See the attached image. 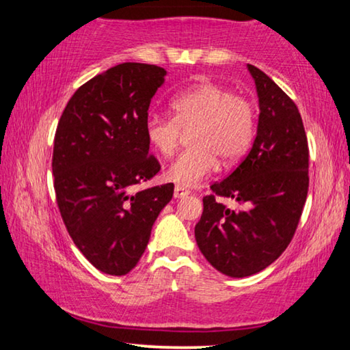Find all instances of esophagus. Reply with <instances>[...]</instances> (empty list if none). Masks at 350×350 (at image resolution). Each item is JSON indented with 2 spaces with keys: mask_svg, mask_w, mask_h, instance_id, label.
<instances>
[{
  "mask_svg": "<svg viewBox=\"0 0 350 350\" xmlns=\"http://www.w3.org/2000/svg\"><path fill=\"white\" fill-rule=\"evenodd\" d=\"M174 196H175L176 199L186 198V196H189V191H188V189H185V188H181V186H175V189H174Z\"/></svg>",
  "mask_w": 350,
  "mask_h": 350,
  "instance_id": "esophagus-1",
  "label": "esophagus"
}]
</instances>
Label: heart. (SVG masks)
<instances>
[{
  "mask_svg": "<svg viewBox=\"0 0 350 350\" xmlns=\"http://www.w3.org/2000/svg\"><path fill=\"white\" fill-rule=\"evenodd\" d=\"M174 118L150 116L145 135L152 150L169 157L180 145L183 131L191 132L193 148L172 162L167 180L194 188L224 164L237 161L250 146L255 132V109L247 98L215 83L189 85L170 100Z\"/></svg>",
  "mask_w": 350,
  "mask_h": 350,
  "instance_id": "obj_1",
  "label": "heart"
}]
</instances>
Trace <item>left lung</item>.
<instances>
[{
    "mask_svg": "<svg viewBox=\"0 0 350 350\" xmlns=\"http://www.w3.org/2000/svg\"><path fill=\"white\" fill-rule=\"evenodd\" d=\"M255 81L256 137L237 169L210 186L194 234L199 250L228 277H248L272 265L293 237L309 188V148L293 100L266 73L247 65ZM243 205L226 209L214 196Z\"/></svg>",
    "mask_w": 350,
    "mask_h": 350,
    "instance_id": "1",
    "label": "left lung"
}]
</instances>
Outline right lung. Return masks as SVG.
Segmentation results:
<instances>
[{
  "mask_svg": "<svg viewBox=\"0 0 350 350\" xmlns=\"http://www.w3.org/2000/svg\"><path fill=\"white\" fill-rule=\"evenodd\" d=\"M167 71L121 64L76 90L57 126L52 175L62 218L90 265L109 275L131 272L150 242L174 185L138 193L161 165L145 135L148 108Z\"/></svg>",
  "mask_w": 350,
  "mask_h": 350,
  "instance_id": "1",
  "label": "right lung"
}]
</instances>
